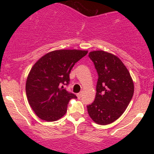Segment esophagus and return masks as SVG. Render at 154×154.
I'll return each mask as SVG.
<instances>
[{"instance_id":"obj_1","label":"esophagus","mask_w":154,"mask_h":154,"mask_svg":"<svg viewBox=\"0 0 154 154\" xmlns=\"http://www.w3.org/2000/svg\"><path fill=\"white\" fill-rule=\"evenodd\" d=\"M82 92H80V93H78V94L77 95V98H79V99H80L81 97H82Z\"/></svg>"}]
</instances>
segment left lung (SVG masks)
I'll return each instance as SVG.
<instances>
[{
    "mask_svg": "<svg viewBox=\"0 0 154 154\" xmlns=\"http://www.w3.org/2000/svg\"><path fill=\"white\" fill-rule=\"evenodd\" d=\"M89 57L98 75L95 100L87 106L90 117L106 125L116 121L128 108L134 93V83L127 67L115 55L93 51Z\"/></svg>",
    "mask_w": 154,
    "mask_h": 154,
    "instance_id": "1",
    "label": "left lung"
}]
</instances>
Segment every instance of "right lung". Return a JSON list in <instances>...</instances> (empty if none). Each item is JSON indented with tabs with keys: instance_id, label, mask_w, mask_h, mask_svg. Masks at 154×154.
Segmentation results:
<instances>
[{
	"instance_id": "1",
	"label": "right lung",
	"mask_w": 154,
	"mask_h": 154,
	"mask_svg": "<svg viewBox=\"0 0 154 154\" xmlns=\"http://www.w3.org/2000/svg\"><path fill=\"white\" fill-rule=\"evenodd\" d=\"M88 51L56 50L42 56L32 67L26 82L28 102L35 114L46 122L59 119L66 114L69 101L77 98L63 85L69 82L72 67Z\"/></svg>"
}]
</instances>
